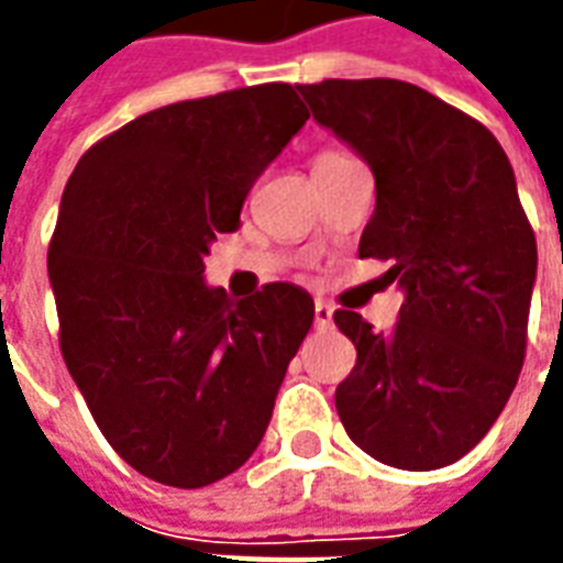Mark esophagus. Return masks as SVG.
Here are the masks:
<instances>
[{
    "mask_svg": "<svg viewBox=\"0 0 563 563\" xmlns=\"http://www.w3.org/2000/svg\"><path fill=\"white\" fill-rule=\"evenodd\" d=\"M313 319H317L319 329H325V325H331V319H334V307H331L329 301L317 298V307H313Z\"/></svg>",
    "mask_w": 563,
    "mask_h": 563,
    "instance_id": "obj_1",
    "label": "esophagus"
}]
</instances>
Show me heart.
Wrapping results in <instances>:
<instances>
[{
  "instance_id": "1",
  "label": "heart",
  "mask_w": 563,
  "mask_h": 563,
  "mask_svg": "<svg viewBox=\"0 0 563 563\" xmlns=\"http://www.w3.org/2000/svg\"><path fill=\"white\" fill-rule=\"evenodd\" d=\"M322 156H331V153H322ZM317 159H319V156H317Z\"/></svg>"
}]
</instances>
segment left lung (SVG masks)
Returning <instances> with one entry per match:
<instances>
[{
  "instance_id": "obj_1",
  "label": "left lung",
  "mask_w": 563,
  "mask_h": 563,
  "mask_svg": "<svg viewBox=\"0 0 563 563\" xmlns=\"http://www.w3.org/2000/svg\"><path fill=\"white\" fill-rule=\"evenodd\" d=\"M313 120L371 165L377 208L358 256L404 289L389 334L338 310L355 367L334 391L355 446L401 471L467 455L516 389L537 241L497 139L404 80L301 84Z\"/></svg>"
}]
</instances>
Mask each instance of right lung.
Wrapping results in <instances>:
<instances>
[{
	"label": "right lung",
	"instance_id": "1",
	"mask_svg": "<svg viewBox=\"0 0 563 563\" xmlns=\"http://www.w3.org/2000/svg\"><path fill=\"white\" fill-rule=\"evenodd\" d=\"M289 84L156 108L92 144L59 205L47 274L59 350L92 419L135 471L201 488L256 452L313 298L205 283L217 234L307 123Z\"/></svg>",
	"mask_w": 563,
	"mask_h": 563
}]
</instances>
